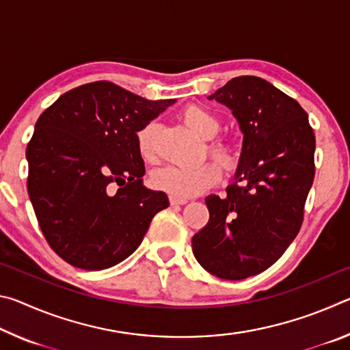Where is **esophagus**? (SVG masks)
Segmentation results:
<instances>
[{
  "label": "esophagus",
  "mask_w": 350,
  "mask_h": 350,
  "mask_svg": "<svg viewBox=\"0 0 350 350\" xmlns=\"http://www.w3.org/2000/svg\"><path fill=\"white\" fill-rule=\"evenodd\" d=\"M170 204L173 205V206H177V205H185V204H187V200H185V199H177V198H173V196H171V198H170Z\"/></svg>",
  "instance_id": "esophagus-1"
}]
</instances>
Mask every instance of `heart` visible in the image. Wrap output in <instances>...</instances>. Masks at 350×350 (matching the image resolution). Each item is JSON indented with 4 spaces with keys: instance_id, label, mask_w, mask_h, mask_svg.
Here are the masks:
<instances>
[{
    "instance_id": "obj_1",
    "label": "heart",
    "mask_w": 350,
    "mask_h": 350,
    "mask_svg": "<svg viewBox=\"0 0 350 350\" xmlns=\"http://www.w3.org/2000/svg\"><path fill=\"white\" fill-rule=\"evenodd\" d=\"M180 118L200 139H213L219 131V120L208 109L198 105H189L180 112ZM156 123H148L137 133V148L145 161L154 159V137ZM208 151L225 170H234L241 162V146L233 140L216 142L208 146ZM221 180V168L213 162H204L193 168L165 165L154 170L150 177L151 185L177 199L196 198Z\"/></svg>"
}]
</instances>
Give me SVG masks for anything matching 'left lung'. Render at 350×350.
<instances>
[{
    "label": "left lung",
    "instance_id": "obj_1",
    "mask_svg": "<svg viewBox=\"0 0 350 350\" xmlns=\"http://www.w3.org/2000/svg\"><path fill=\"white\" fill-rule=\"evenodd\" d=\"M208 98L232 109L244 139L227 196L205 199L210 219L193 253L208 273L239 281L275 264L298 234L315 135L301 105L259 77H236Z\"/></svg>",
    "mask_w": 350,
    "mask_h": 350
}]
</instances>
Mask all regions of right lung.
<instances>
[{
  "instance_id": "1",
  "label": "right lung",
  "mask_w": 350,
  "mask_h": 350,
  "mask_svg": "<svg viewBox=\"0 0 350 350\" xmlns=\"http://www.w3.org/2000/svg\"><path fill=\"white\" fill-rule=\"evenodd\" d=\"M174 102L96 81L63 94L35 123L26 150L29 198L46 241L70 265L122 262L170 205L163 191L144 185L137 133Z\"/></svg>"
}]
</instances>
